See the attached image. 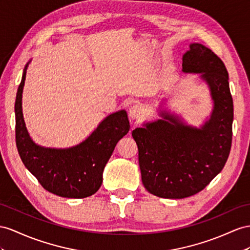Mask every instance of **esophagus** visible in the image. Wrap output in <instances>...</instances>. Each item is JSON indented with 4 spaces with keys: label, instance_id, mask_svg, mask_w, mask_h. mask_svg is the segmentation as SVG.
Here are the masks:
<instances>
[{
    "label": "esophagus",
    "instance_id": "1",
    "mask_svg": "<svg viewBox=\"0 0 250 250\" xmlns=\"http://www.w3.org/2000/svg\"><path fill=\"white\" fill-rule=\"evenodd\" d=\"M145 114V110L142 104H133L130 108H129V115L132 119H137L140 118Z\"/></svg>",
    "mask_w": 250,
    "mask_h": 250
}]
</instances>
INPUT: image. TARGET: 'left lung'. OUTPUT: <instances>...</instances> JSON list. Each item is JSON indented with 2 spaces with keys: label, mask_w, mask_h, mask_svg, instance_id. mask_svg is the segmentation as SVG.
Returning a JSON list of instances; mask_svg holds the SVG:
<instances>
[{
  "label": "left lung",
  "mask_w": 250,
  "mask_h": 250,
  "mask_svg": "<svg viewBox=\"0 0 250 250\" xmlns=\"http://www.w3.org/2000/svg\"><path fill=\"white\" fill-rule=\"evenodd\" d=\"M182 66L184 73L198 74L208 86L210 116L197 127L161 110V119L146 121L132 132L144 186L164 198H184L202 191L222 171L231 148L233 102L223 61L203 44L191 43Z\"/></svg>",
  "instance_id": "8db88e82"
}]
</instances>
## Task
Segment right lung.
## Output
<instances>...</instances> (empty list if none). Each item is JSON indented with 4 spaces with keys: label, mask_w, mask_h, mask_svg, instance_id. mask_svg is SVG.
Returning a JSON list of instances; mask_svg holds the SVG:
<instances>
[{
    "label": "right lung",
    "mask_w": 250,
    "mask_h": 250,
    "mask_svg": "<svg viewBox=\"0 0 250 250\" xmlns=\"http://www.w3.org/2000/svg\"><path fill=\"white\" fill-rule=\"evenodd\" d=\"M24 67L15 104L16 142L25 167L44 189L62 197L84 198L98 191L102 174L117 143L130 130L125 110L114 112L80 144L69 148H47L36 144L26 129L22 112V94L26 70Z\"/></svg>",
    "instance_id": "right-lung-1"
}]
</instances>
